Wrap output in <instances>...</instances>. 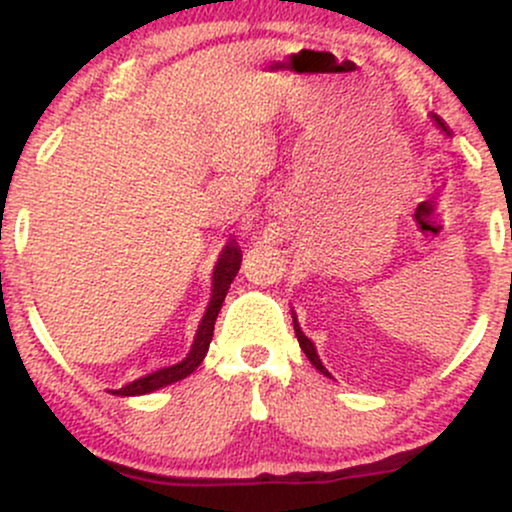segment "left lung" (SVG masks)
I'll return each instance as SVG.
<instances>
[{"label":"left lung","mask_w":512,"mask_h":512,"mask_svg":"<svg viewBox=\"0 0 512 512\" xmlns=\"http://www.w3.org/2000/svg\"><path fill=\"white\" fill-rule=\"evenodd\" d=\"M433 120H436V125H438L440 129H443V132H448V127H445V122H443V120H440V117H438V115H433ZM293 330H296L298 344H301L303 354H305V356H308V361H310V363H313V366H315L317 370H320V373H322V375H330V373H327V368H325V366H322L320 356H317V351H315V344H313V342H310V339H308V337H305V334L301 332V325H298V322H296V317H293Z\"/></svg>","instance_id":"1"}]
</instances>
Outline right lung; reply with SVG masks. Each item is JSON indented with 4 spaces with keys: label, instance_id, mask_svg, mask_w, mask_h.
<instances>
[{
    "label": "right lung",
    "instance_id": "1",
    "mask_svg": "<svg viewBox=\"0 0 512 512\" xmlns=\"http://www.w3.org/2000/svg\"><path fill=\"white\" fill-rule=\"evenodd\" d=\"M240 260H243V255H240L238 243H233L231 240V243L223 248L219 262H216V267H214L211 301H209L207 313H204V317H202V322H199V330L195 334V342H192L190 354L182 358L180 363H175V366L161 368V370H156V373H149V375H144V378L134 380V383L120 387V390H113V395H122V397L146 395V392H154V390H158V387L173 385V383H178V380L187 378L190 373H195V370L199 368V363L204 361V356H207V351H209L211 337H214L216 315H219L223 298H226L228 289H231V281L236 279V274L240 269Z\"/></svg>",
    "mask_w": 512,
    "mask_h": 512
}]
</instances>
